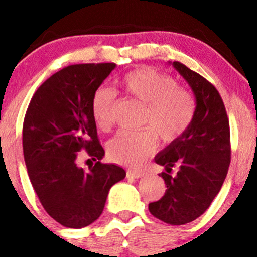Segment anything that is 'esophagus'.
Wrapping results in <instances>:
<instances>
[{
  "label": "esophagus",
  "mask_w": 257,
  "mask_h": 257,
  "mask_svg": "<svg viewBox=\"0 0 257 257\" xmlns=\"http://www.w3.org/2000/svg\"><path fill=\"white\" fill-rule=\"evenodd\" d=\"M144 176L143 172L138 171H128L126 172V178H133V179H139Z\"/></svg>",
  "instance_id": "34e87169"
}]
</instances>
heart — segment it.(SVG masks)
<instances>
[{"label":"heart","instance_id":"heart-1","mask_svg":"<svg viewBox=\"0 0 257 257\" xmlns=\"http://www.w3.org/2000/svg\"><path fill=\"white\" fill-rule=\"evenodd\" d=\"M120 85L126 95L145 105L142 123L149 125L137 132H119L107 145L109 159L126 167L139 168L157 148V137L171 143L182 137L193 122L195 101L187 90L177 86L170 75L150 68L124 75ZM114 92L100 86L91 98V113L102 131L114 122Z\"/></svg>","mask_w":257,"mask_h":257}]
</instances>
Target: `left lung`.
Masks as SVG:
<instances>
[{
  "mask_svg": "<svg viewBox=\"0 0 257 257\" xmlns=\"http://www.w3.org/2000/svg\"><path fill=\"white\" fill-rule=\"evenodd\" d=\"M170 64L193 90L195 114L188 131L155 156V162L165 167L160 176L167 189L149 210L166 223L180 225L201 216L221 190L230 163V133L216 87L180 62ZM173 167L179 172L172 176Z\"/></svg>",
  "mask_w": 257,
  "mask_h": 257,
  "instance_id": "1",
  "label": "left lung"
}]
</instances>
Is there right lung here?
<instances>
[{
    "instance_id": "obj_1",
    "label": "right lung",
    "mask_w": 257,
    "mask_h": 257,
    "mask_svg": "<svg viewBox=\"0 0 257 257\" xmlns=\"http://www.w3.org/2000/svg\"><path fill=\"white\" fill-rule=\"evenodd\" d=\"M114 68V63H87L61 69L36 90L25 113L28 176L45 211L67 228L96 221L109 189L125 177L119 166L100 162L105 150L91 113L92 95ZM83 150L97 161L89 171L76 165Z\"/></svg>"
}]
</instances>
